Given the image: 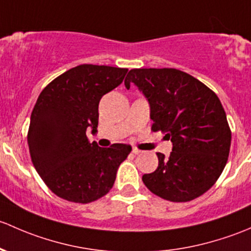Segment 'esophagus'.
<instances>
[{"instance_id": "obj_1", "label": "esophagus", "mask_w": 251, "mask_h": 251, "mask_svg": "<svg viewBox=\"0 0 251 251\" xmlns=\"http://www.w3.org/2000/svg\"><path fill=\"white\" fill-rule=\"evenodd\" d=\"M133 153L134 154H139V153H141V151L139 149H136V147H133Z\"/></svg>"}]
</instances>
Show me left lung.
Wrapping results in <instances>:
<instances>
[{"instance_id":"left-lung-1","label":"left lung","mask_w":251,"mask_h":251,"mask_svg":"<svg viewBox=\"0 0 251 251\" xmlns=\"http://www.w3.org/2000/svg\"><path fill=\"white\" fill-rule=\"evenodd\" d=\"M134 83L150 104L152 130L173 143L158 167L143 175L147 188L170 202H188L205 193L220 177L231 147V129L218 95L176 69H133L125 84Z\"/></svg>"}]
</instances>
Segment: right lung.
Returning a JSON list of instances; mask_svg holds the SVG:
<instances>
[{
  "label": "right lung",
  "instance_id": "add662e5",
  "mask_svg": "<svg viewBox=\"0 0 251 251\" xmlns=\"http://www.w3.org/2000/svg\"><path fill=\"white\" fill-rule=\"evenodd\" d=\"M128 69L83 64L64 72L41 92L31 113V161L49 190L63 200L90 203L112 188L131 146L89 143L97 133L102 95L120 86Z\"/></svg>",
  "mask_w": 251,
  "mask_h": 251
}]
</instances>
